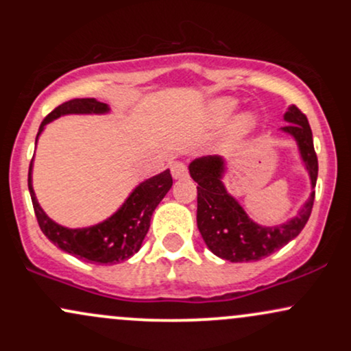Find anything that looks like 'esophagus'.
<instances>
[{"instance_id":"1","label":"esophagus","mask_w":351,"mask_h":351,"mask_svg":"<svg viewBox=\"0 0 351 351\" xmlns=\"http://www.w3.org/2000/svg\"><path fill=\"white\" fill-rule=\"evenodd\" d=\"M171 175L175 180H183L188 176V170H186V165L183 162H173L171 163Z\"/></svg>"}]
</instances>
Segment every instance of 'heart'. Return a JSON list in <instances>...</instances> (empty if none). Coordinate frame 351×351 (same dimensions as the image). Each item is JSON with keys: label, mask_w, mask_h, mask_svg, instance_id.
<instances>
[{"label": "heart", "mask_w": 351, "mask_h": 351, "mask_svg": "<svg viewBox=\"0 0 351 351\" xmlns=\"http://www.w3.org/2000/svg\"><path fill=\"white\" fill-rule=\"evenodd\" d=\"M239 106L237 99L234 97H217L209 102L206 108L208 122L211 125H221L234 114V110ZM257 127V117L252 112H243L236 117L229 127V135L232 138H243V136L249 135L251 132L256 130Z\"/></svg>", "instance_id": "heart-1"}]
</instances>
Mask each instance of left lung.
<instances>
[{
    "mask_svg": "<svg viewBox=\"0 0 351 351\" xmlns=\"http://www.w3.org/2000/svg\"><path fill=\"white\" fill-rule=\"evenodd\" d=\"M284 122L287 125L282 127L280 132L295 140L313 189L317 184L318 162L307 117L295 106H291L284 114ZM188 170L191 178L198 183V229L209 251L221 259L254 263L271 256L300 234L312 213L315 191L310 193V198L292 219L276 226H263L252 221L239 201L228 193L223 183L226 173V160L223 156H201L189 163Z\"/></svg>",
    "mask_w": 351,
    "mask_h": 351,
    "instance_id": "8db88e82",
    "label": "left lung"
}]
</instances>
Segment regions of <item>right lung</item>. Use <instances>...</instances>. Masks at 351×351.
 <instances>
[{"label": "right lung", "mask_w": 351, "mask_h": 351, "mask_svg": "<svg viewBox=\"0 0 351 351\" xmlns=\"http://www.w3.org/2000/svg\"><path fill=\"white\" fill-rule=\"evenodd\" d=\"M110 112L107 104L97 99H72L56 107L39 127L36 143L47 123L64 115H106ZM34 162V158H33ZM33 162L29 165L27 186L33 199L36 217L44 236L56 244L60 251L71 254L92 264H119L130 259L140 251L150 228L153 211L170 191L173 180L170 170L142 181L128 195L123 204L102 223L87 228H66L52 221L38 203L33 188Z\"/></svg>", "instance_id": "obj_1"}]
</instances>
